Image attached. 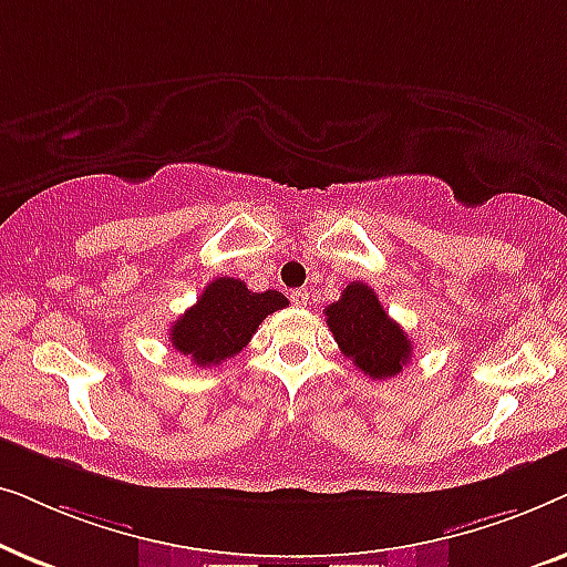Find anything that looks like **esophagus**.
Returning <instances> with one entry per match:
<instances>
[{
  "instance_id": "obj_1",
  "label": "esophagus",
  "mask_w": 567,
  "mask_h": 567,
  "mask_svg": "<svg viewBox=\"0 0 567 567\" xmlns=\"http://www.w3.org/2000/svg\"><path fill=\"white\" fill-rule=\"evenodd\" d=\"M291 301H293V307H307V301H309V291H307V289H297V291H291Z\"/></svg>"
}]
</instances>
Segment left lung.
<instances>
[{
    "mask_svg": "<svg viewBox=\"0 0 567 567\" xmlns=\"http://www.w3.org/2000/svg\"><path fill=\"white\" fill-rule=\"evenodd\" d=\"M324 320L346 353L371 379L398 377L413 355L405 330L384 312L382 301L363 281L348 284L338 301L324 307Z\"/></svg>",
    "mask_w": 567,
    "mask_h": 567,
    "instance_id": "1",
    "label": "left lung"
}]
</instances>
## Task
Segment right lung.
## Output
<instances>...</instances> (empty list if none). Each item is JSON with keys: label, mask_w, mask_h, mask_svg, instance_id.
<instances>
[{"label": "right lung", "mask_w": 567, "mask_h": 567, "mask_svg": "<svg viewBox=\"0 0 567 567\" xmlns=\"http://www.w3.org/2000/svg\"><path fill=\"white\" fill-rule=\"evenodd\" d=\"M286 305L278 291L255 293L239 278H214L196 305L173 322L169 343L196 367H216L243 351L258 324Z\"/></svg>", "instance_id": "right-lung-1"}]
</instances>
